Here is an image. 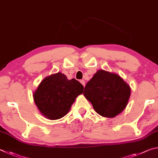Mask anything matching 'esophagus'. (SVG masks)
I'll return each mask as SVG.
<instances>
[{"instance_id":"34e87169","label":"esophagus","mask_w":158,"mask_h":158,"mask_svg":"<svg viewBox=\"0 0 158 158\" xmlns=\"http://www.w3.org/2000/svg\"><path fill=\"white\" fill-rule=\"evenodd\" d=\"M80 82H81V84H82V85H83V86L85 87V81H84V80H81V81H80Z\"/></svg>"}]
</instances>
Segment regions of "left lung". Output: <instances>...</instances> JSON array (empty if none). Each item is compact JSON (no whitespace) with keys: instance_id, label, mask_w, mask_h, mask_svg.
I'll return each instance as SVG.
<instances>
[{"instance_id":"obj_1","label":"left lung","mask_w":158,"mask_h":158,"mask_svg":"<svg viewBox=\"0 0 158 158\" xmlns=\"http://www.w3.org/2000/svg\"><path fill=\"white\" fill-rule=\"evenodd\" d=\"M83 94L98 114L112 118L126 108L131 89L117 74L98 70L87 83Z\"/></svg>"}]
</instances>
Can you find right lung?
<instances>
[{
    "label": "right lung",
    "mask_w": 158,
    "mask_h": 158,
    "mask_svg": "<svg viewBox=\"0 0 158 158\" xmlns=\"http://www.w3.org/2000/svg\"><path fill=\"white\" fill-rule=\"evenodd\" d=\"M84 87L76 79L68 80L57 73L44 78L35 91L33 98L41 114L51 120L63 117L69 112Z\"/></svg>",
    "instance_id": "1"
}]
</instances>
